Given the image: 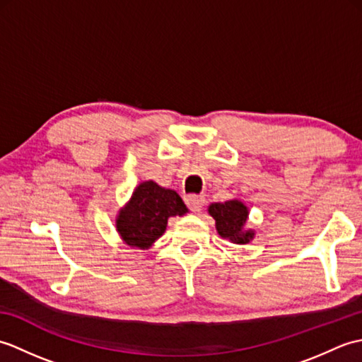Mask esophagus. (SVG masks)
Masks as SVG:
<instances>
[{
    "mask_svg": "<svg viewBox=\"0 0 362 362\" xmlns=\"http://www.w3.org/2000/svg\"><path fill=\"white\" fill-rule=\"evenodd\" d=\"M187 204H188L191 211L199 213L202 210V206L205 205V197L197 196V194H189V196H187Z\"/></svg>",
    "mask_w": 362,
    "mask_h": 362,
    "instance_id": "esophagus-1",
    "label": "esophagus"
}]
</instances>
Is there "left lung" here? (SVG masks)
Wrapping results in <instances>:
<instances>
[{
	"instance_id": "8db88e82",
	"label": "left lung",
	"mask_w": 362,
	"mask_h": 362,
	"mask_svg": "<svg viewBox=\"0 0 362 362\" xmlns=\"http://www.w3.org/2000/svg\"><path fill=\"white\" fill-rule=\"evenodd\" d=\"M209 214L216 222L221 238L233 244H247L255 238V230L245 227L249 219V209L240 199H230L221 204L214 202L209 206Z\"/></svg>"
}]
</instances>
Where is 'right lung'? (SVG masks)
Wrapping results in <instances>:
<instances>
[{
	"label": "right lung",
	"mask_w": 362,
	"mask_h": 362,
	"mask_svg": "<svg viewBox=\"0 0 362 362\" xmlns=\"http://www.w3.org/2000/svg\"><path fill=\"white\" fill-rule=\"evenodd\" d=\"M188 213L174 189L148 180L135 187L127 204L117 213V232L130 247L148 250L165 233L168 219Z\"/></svg>",
	"instance_id": "add662e5"
}]
</instances>
